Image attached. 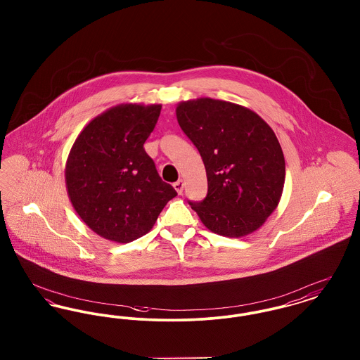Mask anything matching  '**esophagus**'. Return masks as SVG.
I'll return each instance as SVG.
<instances>
[{"mask_svg": "<svg viewBox=\"0 0 360 360\" xmlns=\"http://www.w3.org/2000/svg\"><path fill=\"white\" fill-rule=\"evenodd\" d=\"M172 186H174V189L176 191L178 194H181V193L184 191V181H182V179H178L176 182H174Z\"/></svg>", "mask_w": 360, "mask_h": 360, "instance_id": "34e87169", "label": "esophagus"}]
</instances>
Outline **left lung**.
Masks as SVG:
<instances>
[{
  "mask_svg": "<svg viewBox=\"0 0 360 360\" xmlns=\"http://www.w3.org/2000/svg\"><path fill=\"white\" fill-rule=\"evenodd\" d=\"M176 120L198 149L207 197L189 202L202 224L229 238L258 230L278 205L285 162L275 131L250 108L198 98L176 106Z\"/></svg>",
  "mask_w": 360,
  "mask_h": 360,
  "instance_id": "left-lung-1",
  "label": "left lung"
}]
</instances>
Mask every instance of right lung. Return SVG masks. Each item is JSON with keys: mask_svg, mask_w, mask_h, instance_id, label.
<instances>
[{"mask_svg": "<svg viewBox=\"0 0 360 360\" xmlns=\"http://www.w3.org/2000/svg\"><path fill=\"white\" fill-rule=\"evenodd\" d=\"M162 105L124 103L95 117L77 136L66 166L69 200L99 236L129 243L150 231L175 189L144 149Z\"/></svg>", "mask_w": 360, "mask_h": 360, "instance_id": "right-lung-1", "label": "right lung"}]
</instances>
